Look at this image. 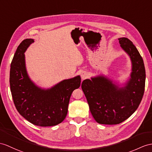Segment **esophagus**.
<instances>
[{"instance_id": "34e87169", "label": "esophagus", "mask_w": 152, "mask_h": 152, "mask_svg": "<svg viewBox=\"0 0 152 152\" xmlns=\"http://www.w3.org/2000/svg\"><path fill=\"white\" fill-rule=\"evenodd\" d=\"M81 75V78H82L83 80L86 79H87L88 77V74L86 72H83L81 73V75Z\"/></svg>"}]
</instances>
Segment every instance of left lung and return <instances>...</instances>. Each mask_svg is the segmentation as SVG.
<instances>
[{"instance_id":"8db88e82","label":"left lung","mask_w":152,"mask_h":152,"mask_svg":"<svg viewBox=\"0 0 152 152\" xmlns=\"http://www.w3.org/2000/svg\"><path fill=\"white\" fill-rule=\"evenodd\" d=\"M121 48L130 57L132 72L124 87L119 88L104 76L83 81L81 88L95 120L102 124H118L126 120L139 107L145 88L144 62L128 38H119Z\"/></svg>"}]
</instances>
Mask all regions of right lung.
I'll return each mask as SVG.
<instances>
[{
	"instance_id": "add662e5",
	"label": "right lung",
	"mask_w": 152,
	"mask_h": 152,
	"mask_svg": "<svg viewBox=\"0 0 152 152\" xmlns=\"http://www.w3.org/2000/svg\"><path fill=\"white\" fill-rule=\"evenodd\" d=\"M34 42L22 41L11 63L10 83L14 104L24 119L39 126H52L62 123L68 113L69 99L80 86V77L64 80L48 90L33 83L26 69L24 52Z\"/></svg>"
}]
</instances>
